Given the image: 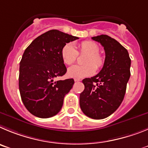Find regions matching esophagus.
<instances>
[{
  "instance_id": "obj_1",
  "label": "esophagus",
  "mask_w": 148,
  "mask_h": 148,
  "mask_svg": "<svg viewBox=\"0 0 148 148\" xmlns=\"http://www.w3.org/2000/svg\"><path fill=\"white\" fill-rule=\"evenodd\" d=\"M79 81H80V79H74V82H79Z\"/></svg>"
}]
</instances>
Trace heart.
Masks as SVG:
<instances>
[{
	"mask_svg": "<svg viewBox=\"0 0 148 148\" xmlns=\"http://www.w3.org/2000/svg\"><path fill=\"white\" fill-rule=\"evenodd\" d=\"M99 47L92 41H83L78 46V51L76 50L71 43H66L62 46L60 51L61 58L66 65L73 64L77 58L78 54H87L84 63L85 66H73L68 69L67 76L71 78L81 79L90 77L96 71V67L100 69L104 64V59L99 54Z\"/></svg>",
	"mask_w": 148,
	"mask_h": 148,
	"instance_id": "heart-1",
	"label": "heart"
}]
</instances>
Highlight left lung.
Returning a JSON list of instances; mask_svg holds the SVG:
<instances>
[{"mask_svg":"<svg viewBox=\"0 0 148 148\" xmlns=\"http://www.w3.org/2000/svg\"><path fill=\"white\" fill-rule=\"evenodd\" d=\"M91 39L104 47L106 59L99 74L82 80L85 89L79 106L87 116L102 119L116 111L122 103L130 76V58L127 49L106 34Z\"/></svg>","mask_w":148,"mask_h":148,"instance_id":"obj_1","label":"left lung"}]
</instances>
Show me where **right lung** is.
<instances>
[{
    "label": "right lung",
    "mask_w": 148,
    "mask_h": 148,
    "mask_svg": "<svg viewBox=\"0 0 148 148\" xmlns=\"http://www.w3.org/2000/svg\"><path fill=\"white\" fill-rule=\"evenodd\" d=\"M77 37L52 29L34 39L23 54L20 62L19 90L29 112L40 118L58 114L63 99L73 87V79H54L66 73L60 51Z\"/></svg>",
    "instance_id": "right-lung-1"
}]
</instances>
